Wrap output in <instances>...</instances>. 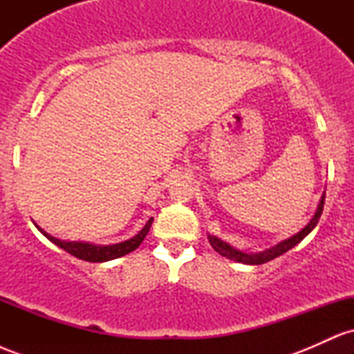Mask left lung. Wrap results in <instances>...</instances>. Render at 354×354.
I'll use <instances>...</instances> for the list:
<instances>
[{
	"label": "left lung",
	"mask_w": 354,
	"mask_h": 354,
	"mask_svg": "<svg viewBox=\"0 0 354 354\" xmlns=\"http://www.w3.org/2000/svg\"><path fill=\"white\" fill-rule=\"evenodd\" d=\"M323 206H324V194L321 196V201L318 205V209H316L315 216L311 218V221L308 223V225L304 226V228L299 231L298 234H295V236H291L290 239H284V241L279 243V245H276L274 248H270V250L263 251V253H258V254L241 253V251L231 248L228 243H223L221 239H218L214 236H208L209 245L214 248V251H216V253L225 256V258H228V259H233V261L243 263V265H263V263H268V261H271V259L278 258V256H281L283 253H286V251H290L291 248L298 245V243H301L304 236H308V234L315 230V226L318 225L321 213H323Z\"/></svg>",
	"instance_id": "1"
}]
</instances>
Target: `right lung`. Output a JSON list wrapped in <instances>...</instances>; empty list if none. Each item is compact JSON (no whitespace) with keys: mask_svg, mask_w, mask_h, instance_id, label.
Instances as JSON below:
<instances>
[{"mask_svg":"<svg viewBox=\"0 0 354 354\" xmlns=\"http://www.w3.org/2000/svg\"><path fill=\"white\" fill-rule=\"evenodd\" d=\"M151 223H153V218H149L148 223L145 225V228L141 230L136 236L128 239V241L118 243V245H109V246L89 245V243L61 241L58 238H53L51 234H48L46 231H43L39 226H36V228L41 231L44 236L50 239L51 243H55L56 246H59L61 250H64L66 253H70L73 256H76V258L84 259V261H89V263H101V261H109V259L120 258V256H124L131 253V251H135L136 248L143 243V239L146 238V234H148L149 228H151Z\"/></svg>","mask_w":354,"mask_h":354,"instance_id":"obj_1","label":"right lung"}]
</instances>
